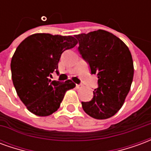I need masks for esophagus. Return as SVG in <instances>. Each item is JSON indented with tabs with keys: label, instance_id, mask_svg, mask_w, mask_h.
<instances>
[{
	"label": "esophagus",
	"instance_id": "1",
	"mask_svg": "<svg viewBox=\"0 0 151 151\" xmlns=\"http://www.w3.org/2000/svg\"><path fill=\"white\" fill-rule=\"evenodd\" d=\"M81 86H82L81 85H76V87H77V88H81Z\"/></svg>",
	"mask_w": 151,
	"mask_h": 151
}]
</instances>
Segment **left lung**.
Wrapping results in <instances>:
<instances>
[{"mask_svg": "<svg viewBox=\"0 0 151 151\" xmlns=\"http://www.w3.org/2000/svg\"><path fill=\"white\" fill-rule=\"evenodd\" d=\"M78 50L98 76L93 99L82 102L86 113L98 120L113 116L123 106L133 78V61L123 41L104 30L76 35Z\"/></svg>", "mask_w": 151, "mask_h": 151, "instance_id": "obj_1", "label": "left lung"}]
</instances>
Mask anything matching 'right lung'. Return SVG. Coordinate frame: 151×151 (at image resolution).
<instances>
[{
  "label": "right lung",
  "instance_id": "1",
  "mask_svg": "<svg viewBox=\"0 0 151 151\" xmlns=\"http://www.w3.org/2000/svg\"><path fill=\"white\" fill-rule=\"evenodd\" d=\"M78 41L73 36L37 33L26 38L12 57V80L16 92L28 111L47 116L57 111L67 91L75 87L71 80L52 81L58 73L63 52L73 48Z\"/></svg>",
  "mask_w": 151,
  "mask_h": 151
}]
</instances>
